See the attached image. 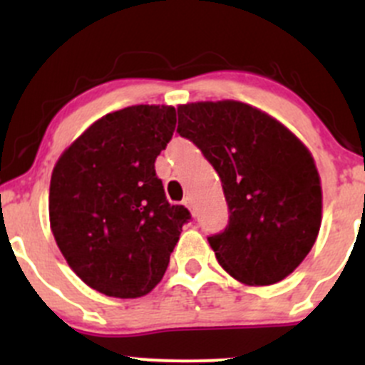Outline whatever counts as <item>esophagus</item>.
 Wrapping results in <instances>:
<instances>
[{
  "mask_svg": "<svg viewBox=\"0 0 365 365\" xmlns=\"http://www.w3.org/2000/svg\"><path fill=\"white\" fill-rule=\"evenodd\" d=\"M183 205H185L187 208H189L190 212H192V215H196V208H194V201H192V197L187 196L185 200H183Z\"/></svg>",
  "mask_w": 365,
  "mask_h": 365,
  "instance_id": "34e87169",
  "label": "esophagus"
}]
</instances>
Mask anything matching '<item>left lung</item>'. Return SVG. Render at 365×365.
Segmentation results:
<instances>
[{
    "label": "left lung",
    "mask_w": 365,
    "mask_h": 365,
    "mask_svg": "<svg viewBox=\"0 0 365 365\" xmlns=\"http://www.w3.org/2000/svg\"><path fill=\"white\" fill-rule=\"evenodd\" d=\"M176 132L222 182L230 220L208 237L220 267L251 286L288 277L322 226V185L309 150L267 113L235 101L180 106Z\"/></svg>",
    "instance_id": "obj_1"
}]
</instances>
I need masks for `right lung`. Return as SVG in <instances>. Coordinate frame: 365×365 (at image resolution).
Returning <instances> with one entry per match:
<instances>
[{"label": "right lung", "instance_id": "right-lung-1", "mask_svg": "<svg viewBox=\"0 0 365 365\" xmlns=\"http://www.w3.org/2000/svg\"><path fill=\"white\" fill-rule=\"evenodd\" d=\"M171 106H132L95 121L68 146L51 176L54 240L90 288L138 298L164 277L190 212L169 205L155 173L171 141Z\"/></svg>", "mask_w": 365, "mask_h": 365}]
</instances>
